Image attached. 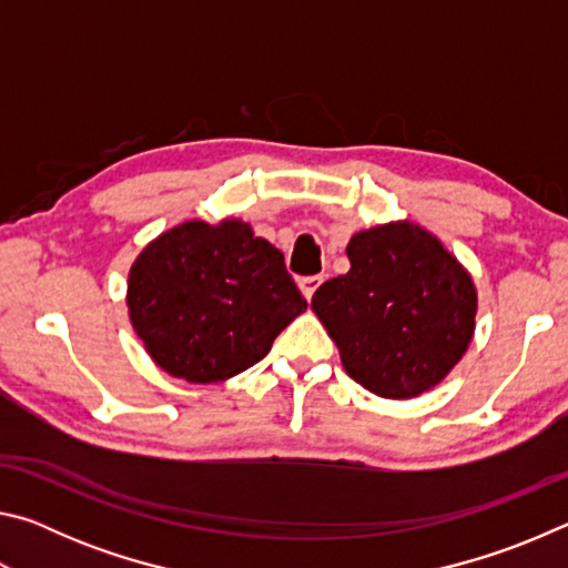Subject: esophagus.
Instances as JSON below:
<instances>
[{
	"mask_svg": "<svg viewBox=\"0 0 568 568\" xmlns=\"http://www.w3.org/2000/svg\"><path fill=\"white\" fill-rule=\"evenodd\" d=\"M321 283H323V275H307V277H303L301 283H297V285H301V291H303L307 303L313 301V295H315V291H318V287H321Z\"/></svg>",
	"mask_w": 568,
	"mask_h": 568,
	"instance_id": "esophagus-1",
	"label": "esophagus"
}]
</instances>
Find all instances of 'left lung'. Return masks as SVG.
Returning a JSON list of instances; mask_svg holds the SVG:
<instances>
[{
  "label": "left lung",
  "instance_id": "8db88e82",
  "mask_svg": "<svg viewBox=\"0 0 568 568\" xmlns=\"http://www.w3.org/2000/svg\"><path fill=\"white\" fill-rule=\"evenodd\" d=\"M351 271L313 295L343 368L381 398H416L464 358L476 331L470 273L410 220L361 230L345 247Z\"/></svg>",
  "mask_w": 568,
  "mask_h": 568
}]
</instances>
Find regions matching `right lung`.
Wrapping results in <instances>:
<instances>
[{"mask_svg": "<svg viewBox=\"0 0 568 568\" xmlns=\"http://www.w3.org/2000/svg\"><path fill=\"white\" fill-rule=\"evenodd\" d=\"M128 307L145 351L172 378L220 383L263 361L307 303L281 250L237 217L187 220L142 247Z\"/></svg>", "mask_w": 568, "mask_h": 568, "instance_id": "add662e5", "label": "right lung"}]
</instances>
